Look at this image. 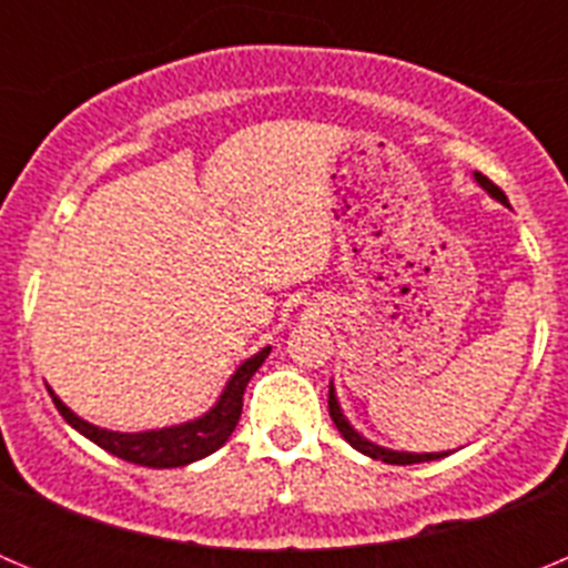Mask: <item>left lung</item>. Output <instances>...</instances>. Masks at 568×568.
I'll list each match as a JSON object with an SVG mask.
<instances>
[{
  "instance_id": "1",
  "label": "left lung",
  "mask_w": 568,
  "mask_h": 568,
  "mask_svg": "<svg viewBox=\"0 0 568 568\" xmlns=\"http://www.w3.org/2000/svg\"><path fill=\"white\" fill-rule=\"evenodd\" d=\"M475 182H478L480 187L491 195V199H498L500 204H506V207H509V199L504 195V190H500L498 184H491L484 173H475ZM329 418H333V424L338 426V433L344 435L346 444L355 446L358 453L369 455V458L384 460V464H398V466L424 464V460H438V458H444V455H449V453H398V449H386V446H378V444H373V440H366L364 435H361L358 429L349 424V420H346V415L341 413L338 395H335L333 384H329Z\"/></svg>"
}]
</instances>
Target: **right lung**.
Segmentation results:
<instances>
[{
    "label": "right lung",
    "instance_id": "1",
    "mask_svg": "<svg viewBox=\"0 0 568 568\" xmlns=\"http://www.w3.org/2000/svg\"><path fill=\"white\" fill-rule=\"evenodd\" d=\"M270 355V346H264L261 353L247 358L244 364L230 375L227 386L222 389L219 400L210 406L202 418L184 420V424L164 426V429H148V433H113V429H102L97 424H88L79 418L73 409L62 404V398L48 389L53 404H57L59 415L68 420L77 433L84 438L102 446L104 453L115 455V458L128 460V464L150 466V469H173V466H187L193 460H202L213 455L219 446L227 444L233 435L235 424L241 418V404H244V389H247L250 378L255 375L264 358Z\"/></svg>",
    "mask_w": 568,
    "mask_h": 568
}]
</instances>
